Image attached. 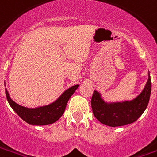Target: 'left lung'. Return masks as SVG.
Returning a JSON list of instances; mask_svg holds the SVG:
<instances>
[{
    "label": "left lung",
    "instance_id": "obj_1",
    "mask_svg": "<svg viewBox=\"0 0 157 157\" xmlns=\"http://www.w3.org/2000/svg\"><path fill=\"white\" fill-rule=\"evenodd\" d=\"M151 91V82L149 72L143 90L132 101L108 103L102 99L101 93L94 90L91 97V108L94 116L100 122L112 127L135 122L147 107Z\"/></svg>",
    "mask_w": 157,
    "mask_h": 157
}]
</instances>
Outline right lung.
Instances as JSON below:
<instances>
[{
    "mask_svg": "<svg viewBox=\"0 0 157 157\" xmlns=\"http://www.w3.org/2000/svg\"><path fill=\"white\" fill-rule=\"evenodd\" d=\"M78 86L79 85H75L66 90L57 100L49 105L36 108H27L16 103L10 97L6 89V95L10 107L23 121L33 126H46L56 122L63 115L70 97Z\"/></svg>",
    "mask_w": 157,
    "mask_h": 157,
    "instance_id": "obj_1",
    "label": "right lung"
}]
</instances>
